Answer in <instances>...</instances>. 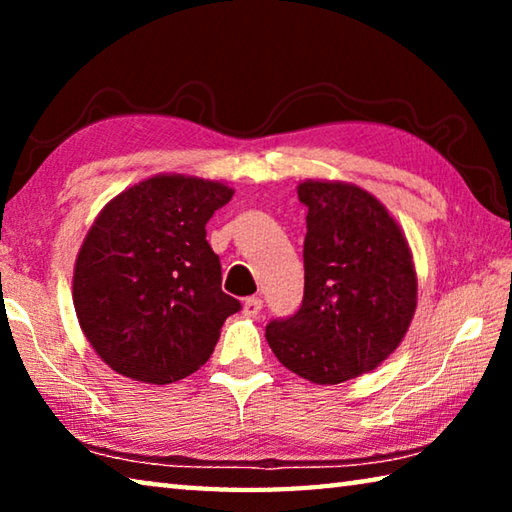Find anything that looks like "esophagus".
Listing matches in <instances>:
<instances>
[{
    "label": "esophagus",
    "instance_id": "34e87169",
    "mask_svg": "<svg viewBox=\"0 0 512 512\" xmlns=\"http://www.w3.org/2000/svg\"><path fill=\"white\" fill-rule=\"evenodd\" d=\"M262 309H264V302H262V298H257V296H250V298H246V302H244V314H246V316H257V314H262Z\"/></svg>",
    "mask_w": 512,
    "mask_h": 512
}]
</instances>
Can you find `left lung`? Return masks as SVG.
I'll return each instance as SVG.
<instances>
[{"label": "left lung", "mask_w": 512, "mask_h": 512, "mask_svg": "<svg viewBox=\"0 0 512 512\" xmlns=\"http://www.w3.org/2000/svg\"><path fill=\"white\" fill-rule=\"evenodd\" d=\"M307 207L305 298L271 320L266 341L284 368L314 384H341L391 357L418 307L404 232L375 196L341 180L298 185Z\"/></svg>", "instance_id": "obj_1"}]
</instances>
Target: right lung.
<instances>
[{"mask_svg":"<svg viewBox=\"0 0 512 512\" xmlns=\"http://www.w3.org/2000/svg\"><path fill=\"white\" fill-rule=\"evenodd\" d=\"M235 189L158 173L103 207L74 264L72 298L85 339L108 366L144 384H171L210 359L225 318L205 223Z\"/></svg>","mask_w":512,"mask_h":512,"instance_id":"obj_1","label":"right lung"}]
</instances>
